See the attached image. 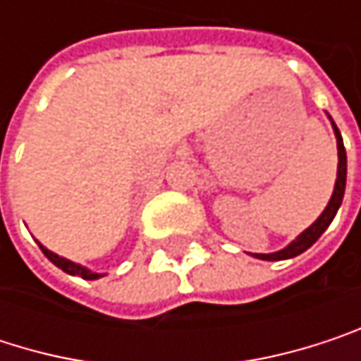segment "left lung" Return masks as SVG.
<instances>
[{"label":"left lung","instance_id":"left-lung-1","mask_svg":"<svg viewBox=\"0 0 361 361\" xmlns=\"http://www.w3.org/2000/svg\"><path fill=\"white\" fill-rule=\"evenodd\" d=\"M334 127V133H336V148H338V171H336V183H334V192L330 196V202L324 209V213L301 234L297 236V240H293L286 249L278 252H269V255H255L257 259H265V261H280V259H290V257H297L303 251H307L322 234L326 232V228L330 226V221L334 219L341 202H343V194H345V181H347V154H345V146H343V137H341V131L338 127L332 123Z\"/></svg>","mask_w":361,"mask_h":361}]
</instances>
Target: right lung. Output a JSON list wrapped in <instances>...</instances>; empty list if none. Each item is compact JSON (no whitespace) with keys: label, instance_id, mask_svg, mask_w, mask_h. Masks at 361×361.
I'll return each mask as SVG.
<instances>
[{"label":"right lung","instance_id":"right-lung-1","mask_svg":"<svg viewBox=\"0 0 361 361\" xmlns=\"http://www.w3.org/2000/svg\"><path fill=\"white\" fill-rule=\"evenodd\" d=\"M39 245V243H37ZM39 249L43 251V255L56 265V267H60L62 271H66V274H71V276H81L83 280H96V278H100L102 274H94V271H90V269H85V267H81V265H77V263H73V261H68V259H64V257H58L56 252L47 251L43 245H39Z\"/></svg>","mask_w":361,"mask_h":361}]
</instances>
